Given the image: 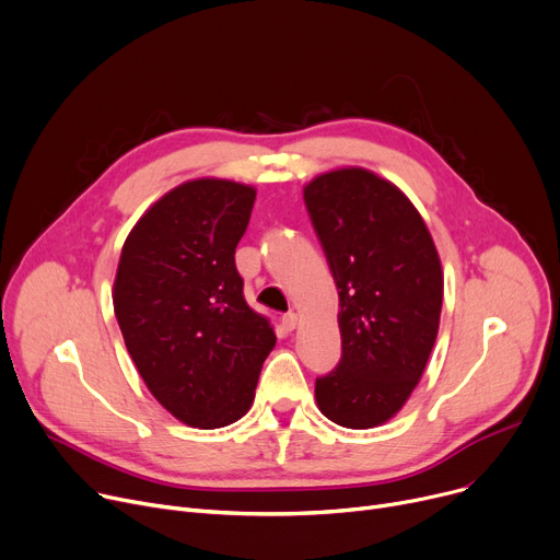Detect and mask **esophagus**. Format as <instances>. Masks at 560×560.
<instances>
[{"label":"esophagus","instance_id":"obj_1","mask_svg":"<svg viewBox=\"0 0 560 560\" xmlns=\"http://www.w3.org/2000/svg\"><path fill=\"white\" fill-rule=\"evenodd\" d=\"M282 327H284L287 331H293V329L298 327V314H293V312L284 314V316H282Z\"/></svg>","mask_w":560,"mask_h":560}]
</instances>
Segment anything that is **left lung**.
<instances>
[{"instance_id": "1", "label": "left lung", "mask_w": 560, "mask_h": 560, "mask_svg": "<svg viewBox=\"0 0 560 560\" xmlns=\"http://www.w3.org/2000/svg\"><path fill=\"white\" fill-rule=\"evenodd\" d=\"M305 206L338 289V368L316 378L318 410L365 430L393 419L433 352L444 273L412 201L365 167L312 179Z\"/></svg>"}]
</instances>
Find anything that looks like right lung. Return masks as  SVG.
<instances>
[{
	"mask_svg": "<svg viewBox=\"0 0 560 560\" xmlns=\"http://www.w3.org/2000/svg\"><path fill=\"white\" fill-rule=\"evenodd\" d=\"M253 201L246 184L186 182L143 212L120 250L112 298L125 348L152 397L192 428L244 417L276 346L235 267Z\"/></svg>",
	"mask_w": 560,
	"mask_h": 560,
	"instance_id": "1",
	"label": "right lung"
}]
</instances>
